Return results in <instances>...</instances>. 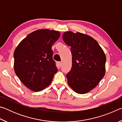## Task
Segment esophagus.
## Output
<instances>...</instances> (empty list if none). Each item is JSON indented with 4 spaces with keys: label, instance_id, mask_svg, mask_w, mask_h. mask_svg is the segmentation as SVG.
<instances>
[{
    "label": "esophagus",
    "instance_id": "34e87169",
    "mask_svg": "<svg viewBox=\"0 0 122 122\" xmlns=\"http://www.w3.org/2000/svg\"><path fill=\"white\" fill-rule=\"evenodd\" d=\"M61 65H62V63L61 62H57V65H58V66L60 68L61 67Z\"/></svg>",
    "mask_w": 122,
    "mask_h": 122
}]
</instances>
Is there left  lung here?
Returning <instances> with one entry per match:
<instances>
[{
    "label": "left lung",
    "instance_id": "1",
    "mask_svg": "<svg viewBox=\"0 0 122 122\" xmlns=\"http://www.w3.org/2000/svg\"><path fill=\"white\" fill-rule=\"evenodd\" d=\"M62 39L71 46V70L66 75L68 83L74 92L83 94L97 85L106 73V56L98 42L81 33H64Z\"/></svg>",
    "mask_w": 122,
    "mask_h": 122
}]
</instances>
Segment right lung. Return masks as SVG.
Listing matches in <instances>:
<instances>
[{
  "mask_svg": "<svg viewBox=\"0 0 122 122\" xmlns=\"http://www.w3.org/2000/svg\"><path fill=\"white\" fill-rule=\"evenodd\" d=\"M60 36L56 30H36L23 39L14 51V71L31 90L39 92L46 88L57 71L51 46Z\"/></svg>",
  "mask_w": 122,
  "mask_h": 122,
  "instance_id": "obj_1",
  "label": "right lung"
}]
</instances>
